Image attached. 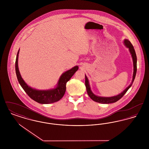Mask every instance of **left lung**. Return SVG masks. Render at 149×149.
<instances>
[{
  "label": "left lung",
  "mask_w": 149,
  "mask_h": 149,
  "mask_svg": "<svg viewBox=\"0 0 149 149\" xmlns=\"http://www.w3.org/2000/svg\"><path fill=\"white\" fill-rule=\"evenodd\" d=\"M124 45L125 46L129 49V51L130 52V54H131V56L132 57L133 60V64H134V73H133V77H132V80L130 85L128 86L126 89H125L122 92L119 94L117 95L113 96V97H99L95 95L92 92L91 89L90 85L89 83V80L86 77V76L85 75V86L86 88V91L88 95L90 97V98L92 99L93 100L102 103V104H109V103H115L117 101H118L125 94V93L127 92L128 89L131 86L132 84L134 79H135L136 74V71H137V57H136V54L135 52V49L134 48V46L130 42V41L128 40H124Z\"/></svg>",
  "instance_id": "8db88e82"
}]
</instances>
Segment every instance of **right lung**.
Segmentation results:
<instances>
[{
    "label": "right lung",
    "mask_w": 149,
    "mask_h": 149,
    "mask_svg": "<svg viewBox=\"0 0 149 149\" xmlns=\"http://www.w3.org/2000/svg\"><path fill=\"white\" fill-rule=\"evenodd\" d=\"M19 52V50L18 51L15 60V72L19 83L29 97L41 104L52 103L61 99L66 91V84L78 70V66H75L64 72L59 79L55 88L49 90H37L30 87L22 78L18 65Z\"/></svg>",
    "instance_id": "right-lung-1"
}]
</instances>
